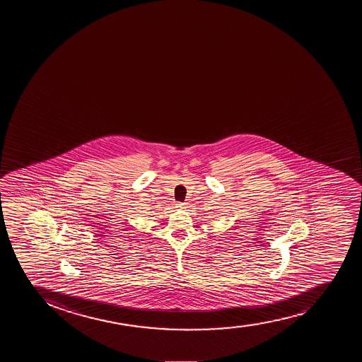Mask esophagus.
Segmentation results:
<instances>
[{
	"label": "esophagus",
	"mask_w": 362,
	"mask_h": 362,
	"mask_svg": "<svg viewBox=\"0 0 362 362\" xmlns=\"http://www.w3.org/2000/svg\"><path fill=\"white\" fill-rule=\"evenodd\" d=\"M175 206H177L178 209H185L187 208V203H177Z\"/></svg>",
	"instance_id": "obj_1"
}]
</instances>
